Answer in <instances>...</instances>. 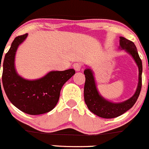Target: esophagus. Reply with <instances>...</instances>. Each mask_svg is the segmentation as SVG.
Instances as JSON below:
<instances>
[{
	"mask_svg": "<svg viewBox=\"0 0 149 149\" xmlns=\"http://www.w3.org/2000/svg\"><path fill=\"white\" fill-rule=\"evenodd\" d=\"M73 68L76 70V71H79V70L81 69V65L79 63H76L73 64Z\"/></svg>",
	"mask_w": 149,
	"mask_h": 149,
	"instance_id": "34e87169",
	"label": "esophagus"
}]
</instances>
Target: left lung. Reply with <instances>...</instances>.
<instances>
[{
    "label": "left lung",
    "mask_w": 149,
    "mask_h": 149,
    "mask_svg": "<svg viewBox=\"0 0 149 149\" xmlns=\"http://www.w3.org/2000/svg\"><path fill=\"white\" fill-rule=\"evenodd\" d=\"M119 49H123L134 60L139 68V82L136 92L128 100L122 102H113L104 98L97 87L94 72L90 68L84 70L86 81L84 85V100L88 109L92 113L102 118H115L127 112L137 101L142 86V61L138 53L137 48L133 42L120 37Z\"/></svg>",
    "instance_id": "8db88e82"
}]
</instances>
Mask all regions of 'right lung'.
<instances>
[{"label": "right lung", "mask_w": 149, "mask_h": 149, "mask_svg": "<svg viewBox=\"0 0 149 149\" xmlns=\"http://www.w3.org/2000/svg\"><path fill=\"white\" fill-rule=\"evenodd\" d=\"M27 36L26 34L16 37L6 54L2 65V83L8 100L16 108L29 115H42L56 106L63 86L76 71L74 69L52 70L34 80L22 77L15 68V56L19 46Z\"/></svg>", "instance_id": "right-lung-1"}]
</instances>
